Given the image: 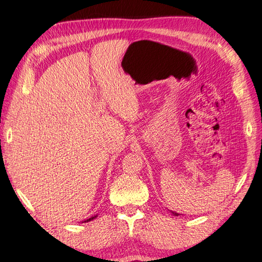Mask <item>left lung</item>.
Listing matches in <instances>:
<instances>
[{
    "instance_id": "1",
    "label": "left lung",
    "mask_w": 262,
    "mask_h": 262,
    "mask_svg": "<svg viewBox=\"0 0 262 262\" xmlns=\"http://www.w3.org/2000/svg\"><path fill=\"white\" fill-rule=\"evenodd\" d=\"M170 212H171V215H173V216H179L178 212H174V211H170Z\"/></svg>"
}]
</instances>
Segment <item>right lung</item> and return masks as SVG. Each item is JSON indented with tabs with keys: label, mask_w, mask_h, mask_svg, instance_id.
<instances>
[{
	"label": "right lung",
	"mask_w": 262,
	"mask_h": 262,
	"mask_svg": "<svg viewBox=\"0 0 262 262\" xmlns=\"http://www.w3.org/2000/svg\"><path fill=\"white\" fill-rule=\"evenodd\" d=\"M96 217H97V215H95V216H92V217H91V218H88V220H85V221H83V222H84V223H85V222H89V221H93V220H94V218H96Z\"/></svg>",
	"instance_id": "add662e5"
}]
</instances>
